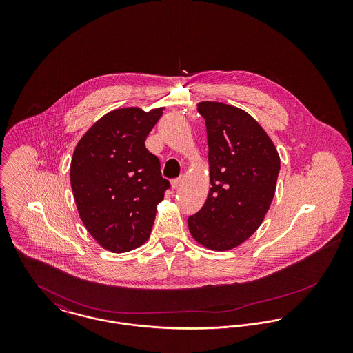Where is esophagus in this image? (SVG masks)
Returning <instances> with one entry per match:
<instances>
[{"label":"esophagus","mask_w":353,"mask_h":353,"mask_svg":"<svg viewBox=\"0 0 353 353\" xmlns=\"http://www.w3.org/2000/svg\"><path fill=\"white\" fill-rule=\"evenodd\" d=\"M181 181H183L181 179H173V180L170 181V185H172L173 189H177V188L181 185Z\"/></svg>","instance_id":"esophagus-1"}]
</instances>
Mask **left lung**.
Returning a JSON list of instances; mask_svg holds the SVG:
<instances>
[{
    "mask_svg": "<svg viewBox=\"0 0 353 353\" xmlns=\"http://www.w3.org/2000/svg\"><path fill=\"white\" fill-rule=\"evenodd\" d=\"M210 189L200 212L188 219L192 236L206 249L232 250L263 222L275 194L281 159L269 134L246 111L201 101Z\"/></svg>",
    "mask_w": 353,
    "mask_h": 353,
    "instance_id": "8db88e82",
    "label": "left lung"
}]
</instances>
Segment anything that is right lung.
<instances>
[{
    "label": "right lung",
    "mask_w": 353,
    "mask_h": 353,
    "mask_svg": "<svg viewBox=\"0 0 353 353\" xmlns=\"http://www.w3.org/2000/svg\"><path fill=\"white\" fill-rule=\"evenodd\" d=\"M163 110H114L75 147L70 181L77 209L88 233L110 252L134 250L150 238L157 205L170 186L144 144Z\"/></svg>",
    "instance_id": "add662e5"
}]
</instances>
